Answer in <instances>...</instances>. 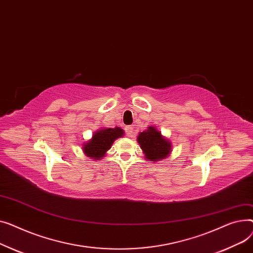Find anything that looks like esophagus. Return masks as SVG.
<instances>
[{"mask_svg": "<svg viewBox=\"0 0 253 253\" xmlns=\"http://www.w3.org/2000/svg\"><path fill=\"white\" fill-rule=\"evenodd\" d=\"M126 132L127 137H133V128L132 126H126Z\"/></svg>", "mask_w": 253, "mask_h": 253, "instance_id": "obj_1", "label": "esophagus"}]
</instances>
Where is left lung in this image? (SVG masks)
I'll list each match as a JSON object with an SVG mask.
<instances>
[{"label":"left lung","mask_w":253,"mask_h":253,"mask_svg":"<svg viewBox=\"0 0 253 253\" xmlns=\"http://www.w3.org/2000/svg\"><path fill=\"white\" fill-rule=\"evenodd\" d=\"M137 141L145 155V159L149 161H160L169 157L171 153V142L162 136L156 126H149L147 129L141 131Z\"/></svg>","instance_id":"1"}]
</instances>
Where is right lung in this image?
<instances>
[{"mask_svg": "<svg viewBox=\"0 0 253 253\" xmlns=\"http://www.w3.org/2000/svg\"><path fill=\"white\" fill-rule=\"evenodd\" d=\"M124 136L125 130L120 126H115L113 128L101 127L93 133L90 140L83 144V151L85 156L94 160H100L106 155L114 141Z\"/></svg>", "mask_w": 253, "mask_h": 253, "instance_id": "right-lung-1", "label": "right lung"}]
</instances>
